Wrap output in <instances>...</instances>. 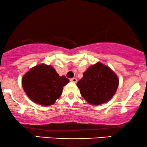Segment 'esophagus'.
I'll return each mask as SVG.
<instances>
[{
	"label": "esophagus",
	"instance_id": "1",
	"mask_svg": "<svg viewBox=\"0 0 147 147\" xmlns=\"http://www.w3.org/2000/svg\"><path fill=\"white\" fill-rule=\"evenodd\" d=\"M70 81H71V82H73V83H77V79L76 78H72V79H70Z\"/></svg>",
	"mask_w": 147,
	"mask_h": 147
}]
</instances>
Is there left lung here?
<instances>
[{
	"label": "left lung",
	"mask_w": 147,
	"mask_h": 147,
	"mask_svg": "<svg viewBox=\"0 0 147 147\" xmlns=\"http://www.w3.org/2000/svg\"><path fill=\"white\" fill-rule=\"evenodd\" d=\"M117 75L108 66L98 62L87 69L77 86L81 96L92 105H98L109 101L118 86Z\"/></svg>",
	"instance_id": "1"
}]
</instances>
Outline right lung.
I'll return each instance as SVG.
<instances>
[{"label": "right lung", "instance_id": "add662e5", "mask_svg": "<svg viewBox=\"0 0 147 147\" xmlns=\"http://www.w3.org/2000/svg\"><path fill=\"white\" fill-rule=\"evenodd\" d=\"M68 83L66 77H60L52 66L46 64L33 67L22 79V88L28 97L44 106L52 105Z\"/></svg>", "mask_w": 147, "mask_h": 147}]
</instances>
